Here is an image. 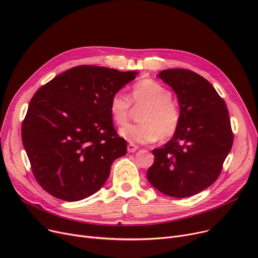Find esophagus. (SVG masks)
<instances>
[{
  "mask_svg": "<svg viewBox=\"0 0 258 258\" xmlns=\"http://www.w3.org/2000/svg\"><path fill=\"white\" fill-rule=\"evenodd\" d=\"M138 148H139V147H138L137 145L130 143V144L127 145V152H128V153H135V152H136V151L138 150Z\"/></svg>",
  "mask_w": 258,
  "mask_h": 258,
  "instance_id": "34e87169",
  "label": "esophagus"
}]
</instances>
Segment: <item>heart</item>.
I'll use <instances>...</instances> for the list:
<instances>
[{"mask_svg": "<svg viewBox=\"0 0 258 258\" xmlns=\"http://www.w3.org/2000/svg\"><path fill=\"white\" fill-rule=\"evenodd\" d=\"M171 92L153 79H143L132 90V102L136 106H146L140 116L142 123L131 124L119 131L120 136L134 144H146L160 137L167 139L178 131L181 122L179 106L171 100ZM131 99L118 91L110 100V113L115 123L124 125L132 110Z\"/></svg>", "mask_w": 258, "mask_h": 258, "instance_id": "b5f03b06", "label": "heart"}]
</instances>
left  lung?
<instances>
[{"instance_id": "left-lung-1", "label": "left lung", "mask_w": 258, "mask_h": 258, "mask_svg": "<svg viewBox=\"0 0 258 258\" xmlns=\"http://www.w3.org/2000/svg\"><path fill=\"white\" fill-rule=\"evenodd\" d=\"M177 94L181 122L173 137L153 151L146 177L168 197L195 196L211 186L231 151L233 134L225 101L207 79L186 69L161 71Z\"/></svg>"}]
</instances>
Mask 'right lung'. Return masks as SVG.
Segmentation results:
<instances>
[{"label":"right lung","mask_w":258,"mask_h":258,"mask_svg":"<svg viewBox=\"0 0 258 258\" xmlns=\"http://www.w3.org/2000/svg\"><path fill=\"white\" fill-rule=\"evenodd\" d=\"M137 74L77 66L36 91L22 139L34 177L48 194L76 202L106 182L112 163L127 147L113 126L110 100Z\"/></svg>","instance_id":"right-lung-1"}]
</instances>
